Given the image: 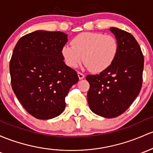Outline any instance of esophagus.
<instances>
[{"label":"esophagus","mask_w":153,"mask_h":153,"mask_svg":"<svg viewBox=\"0 0 153 153\" xmlns=\"http://www.w3.org/2000/svg\"><path fill=\"white\" fill-rule=\"evenodd\" d=\"M77 74H78V77L79 79H82L85 78V75H84L82 73H81V72H78Z\"/></svg>","instance_id":"1"}]
</instances>
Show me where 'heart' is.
<instances>
[{
    "label": "heart",
    "instance_id": "heart-1",
    "mask_svg": "<svg viewBox=\"0 0 153 153\" xmlns=\"http://www.w3.org/2000/svg\"><path fill=\"white\" fill-rule=\"evenodd\" d=\"M118 43L113 36L101 33L84 32L72 39L71 45L65 44L61 54L65 64L74 68L83 59L85 66L93 72H101L114 62Z\"/></svg>",
    "mask_w": 153,
    "mask_h": 153
}]
</instances>
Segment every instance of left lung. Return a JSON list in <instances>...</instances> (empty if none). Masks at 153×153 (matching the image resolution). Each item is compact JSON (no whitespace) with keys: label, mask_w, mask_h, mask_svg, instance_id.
<instances>
[{"label":"left lung","mask_w":153,"mask_h":153,"mask_svg":"<svg viewBox=\"0 0 153 153\" xmlns=\"http://www.w3.org/2000/svg\"><path fill=\"white\" fill-rule=\"evenodd\" d=\"M118 51L114 62L99 74L88 75V101L93 113L106 118L122 114L138 96L142 85L144 56L131 33L110 27Z\"/></svg>","instance_id":"obj_1"}]
</instances>
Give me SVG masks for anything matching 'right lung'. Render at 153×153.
I'll return each mask as SVG.
<instances>
[{
	"mask_svg": "<svg viewBox=\"0 0 153 153\" xmlns=\"http://www.w3.org/2000/svg\"><path fill=\"white\" fill-rule=\"evenodd\" d=\"M68 35L60 31L36 30L18 41L9 71L13 91L25 109L40 120L59 116L65 98L78 82L77 73L65 65L62 47Z\"/></svg>",
	"mask_w": 153,
	"mask_h": 153,
	"instance_id": "right-lung-1",
	"label": "right lung"
}]
</instances>
